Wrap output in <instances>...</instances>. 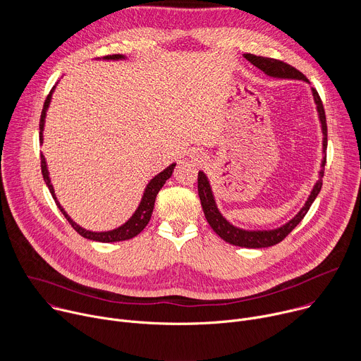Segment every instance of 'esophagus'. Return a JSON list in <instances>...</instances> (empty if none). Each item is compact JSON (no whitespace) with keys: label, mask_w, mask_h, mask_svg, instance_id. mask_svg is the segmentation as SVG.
Listing matches in <instances>:
<instances>
[{"label":"esophagus","mask_w":361,"mask_h":361,"mask_svg":"<svg viewBox=\"0 0 361 361\" xmlns=\"http://www.w3.org/2000/svg\"><path fill=\"white\" fill-rule=\"evenodd\" d=\"M191 159H192L194 161H198V163H200V161H202V157L200 156V154H194V156H192Z\"/></svg>","instance_id":"obj_1"}]
</instances>
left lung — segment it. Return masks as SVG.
<instances>
[{"instance_id":"obj_1","label":"left lung","mask_w":361,"mask_h":361,"mask_svg":"<svg viewBox=\"0 0 361 361\" xmlns=\"http://www.w3.org/2000/svg\"><path fill=\"white\" fill-rule=\"evenodd\" d=\"M244 57L257 68H260L266 75L271 77V78H277V80H297V81H304V82H310L308 81L298 70H295L294 67L283 63V61H277L273 59H266V57H257L252 54H244ZM312 94H313V99L316 104V110H317V116H319V121H320V128H322V151H323V159L320 163V171H319V180L316 181V184L313 185L310 194H308L305 202L302 207L300 209V212L287 223H284L280 227L276 228H270V230H245L241 227H237L234 224H231L219 210V205L210 184L209 177L205 176L204 171H198V195H200V201L202 205V212L205 219H207L210 227L214 230V233L217 235H220L224 241L233 244V245H238V247H245V248H264V247H271L277 243H280L281 240L286 238V235L288 233H291V230L304 219V216L307 214L308 209L312 207L313 201L317 198L322 185H323V176H324V166H326V149H327V123H326V113H324V107L323 102L320 99L319 92L312 87Z\"/></svg>"}]
</instances>
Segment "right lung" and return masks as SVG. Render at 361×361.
<instances>
[{
	"label": "right lung",
	"instance_id": "add662e5",
	"mask_svg": "<svg viewBox=\"0 0 361 361\" xmlns=\"http://www.w3.org/2000/svg\"><path fill=\"white\" fill-rule=\"evenodd\" d=\"M127 57L123 56V54H114V56H106V57H101L99 60H106V61H120V60H126ZM59 84V82H57ZM57 84L53 87V90L49 91L45 102H44V109H42V113H41V120H39V142L42 144L44 141V127H45V117H47V111H48V107H49V102H51V98H53V94L56 91V87ZM174 167H176V163L170 164L167 169H164L161 173H159L157 176H154L148 184L145 185L144 188V192H142V197L140 200V204L138 207L135 209V212L133 213V216L120 227L114 228V230H110V231H91V230H85L82 228L80 224H77L68 214L67 212L63 209V205L60 204V201L57 200V195H56V191H54V187H53V183H51V178H49V171H48V166H47V160L44 157V154H41V171H42V177H44V181L51 192V195H53V198L56 200L59 209L61 210V213L64 214V217L70 221V224L73 226V228L80 234L82 235L84 238H88V240H92V241H99V243H116V241H124V240H130L133 237H135L137 234H140L144 227L148 224L149 219H151V214H152V210H154V202H156V197L159 194V191L163 188V185L166 184V181L171 177L173 171H174Z\"/></svg>",
	"mask_w": 361,
	"mask_h": 361
}]
</instances>
